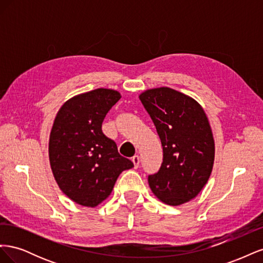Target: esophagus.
Masks as SVG:
<instances>
[{"label":"esophagus","mask_w":263,"mask_h":263,"mask_svg":"<svg viewBox=\"0 0 263 263\" xmlns=\"http://www.w3.org/2000/svg\"><path fill=\"white\" fill-rule=\"evenodd\" d=\"M132 160H133V162H134V165H135V168H138L139 166V161H140V158H139V156H134L133 158H132Z\"/></svg>","instance_id":"obj_1"}]
</instances>
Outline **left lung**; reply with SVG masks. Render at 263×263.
I'll return each mask as SVG.
<instances>
[{
    "instance_id": "1",
    "label": "left lung",
    "mask_w": 263,
    "mask_h": 263,
    "mask_svg": "<svg viewBox=\"0 0 263 263\" xmlns=\"http://www.w3.org/2000/svg\"><path fill=\"white\" fill-rule=\"evenodd\" d=\"M139 99L163 149L162 164L148 177L149 186L164 204H184L201 192L213 170L215 142L209 118L194 99L166 86L146 90Z\"/></svg>"
}]
</instances>
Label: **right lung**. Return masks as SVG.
<instances>
[{
  "label": "right lung",
  "mask_w": 263,
  "mask_h": 263,
  "mask_svg": "<svg viewBox=\"0 0 263 263\" xmlns=\"http://www.w3.org/2000/svg\"><path fill=\"white\" fill-rule=\"evenodd\" d=\"M121 98L116 90L100 87L69 99L54 117L48 146L51 171L63 194L79 205L101 204L119 174L134 166L102 132L106 114Z\"/></svg>",
  "instance_id": "1"
}]
</instances>
